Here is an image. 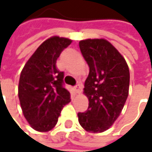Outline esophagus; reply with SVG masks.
I'll list each match as a JSON object with an SVG mask.
<instances>
[{"instance_id": "obj_1", "label": "esophagus", "mask_w": 152, "mask_h": 152, "mask_svg": "<svg viewBox=\"0 0 152 152\" xmlns=\"http://www.w3.org/2000/svg\"><path fill=\"white\" fill-rule=\"evenodd\" d=\"M75 91L77 92V94L81 93V91H82V85H80V84H77V86H75Z\"/></svg>"}]
</instances>
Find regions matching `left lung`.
I'll list each match as a JSON object with an SVG mask.
<instances>
[{"label": "left lung", "mask_w": 152, "mask_h": 152, "mask_svg": "<svg viewBox=\"0 0 152 152\" xmlns=\"http://www.w3.org/2000/svg\"><path fill=\"white\" fill-rule=\"evenodd\" d=\"M90 71L84 93L89 100L86 112H79L81 126L90 133L108 130L119 117L128 96L130 73L126 59L105 39L79 42Z\"/></svg>", "instance_id": "1"}]
</instances>
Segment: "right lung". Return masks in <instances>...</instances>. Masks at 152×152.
<instances>
[{
	"mask_svg": "<svg viewBox=\"0 0 152 152\" xmlns=\"http://www.w3.org/2000/svg\"><path fill=\"white\" fill-rule=\"evenodd\" d=\"M71 40L53 36L44 41L23 67L18 83V98L24 117L38 132H48L57 124L62 108L70 100L64 86V72L56 62Z\"/></svg>",
	"mask_w": 152,
	"mask_h": 152,
	"instance_id": "add662e5",
	"label": "right lung"
}]
</instances>
